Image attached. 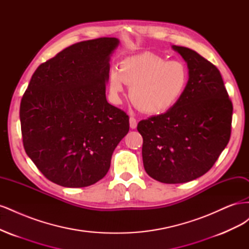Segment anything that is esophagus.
Instances as JSON below:
<instances>
[{
	"mask_svg": "<svg viewBox=\"0 0 249 249\" xmlns=\"http://www.w3.org/2000/svg\"><path fill=\"white\" fill-rule=\"evenodd\" d=\"M130 127L132 130L136 129L137 127V120L135 117H130Z\"/></svg>",
	"mask_w": 249,
	"mask_h": 249,
	"instance_id": "esophagus-1",
	"label": "esophagus"
}]
</instances>
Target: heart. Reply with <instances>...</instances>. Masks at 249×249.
Masks as SVG:
<instances>
[{
    "label": "heart",
    "instance_id": "1",
    "mask_svg": "<svg viewBox=\"0 0 249 249\" xmlns=\"http://www.w3.org/2000/svg\"><path fill=\"white\" fill-rule=\"evenodd\" d=\"M188 82L185 64L178 60L166 61L150 52L124 58L109 73L110 99L119 104L124 84L130 85L132 102L148 114L166 112L182 96Z\"/></svg>",
    "mask_w": 249,
    "mask_h": 249
}]
</instances>
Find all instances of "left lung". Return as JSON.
Returning <instances> with one entry per match:
<instances>
[{
    "mask_svg": "<svg viewBox=\"0 0 249 249\" xmlns=\"http://www.w3.org/2000/svg\"><path fill=\"white\" fill-rule=\"evenodd\" d=\"M188 66L179 100L163 114L141 120L147 175L165 184L187 183L208 172L231 137L232 104L220 71L198 53L172 46Z\"/></svg>",
    "mask_w": 249,
    "mask_h": 249,
    "instance_id": "8db88e82",
    "label": "left lung"
}]
</instances>
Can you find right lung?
<instances>
[{
	"label": "right lung",
	"instance_id": "add662e5",
	"mask_svg": "<svg viewBox=\"0 0 249 249\" xmlns=\"http://www.w3.org/2000/svg\"><path fill=\"white\" fill-rule=\"evenodd\" d=\"M114 37L64 49L35 71L19 109L28 157L51 182L81 188L99 182L129 132V116L106 99Z\"/></svg>",
	"mask_w": 249,
	"mask_h": 249
}]
</instances>
